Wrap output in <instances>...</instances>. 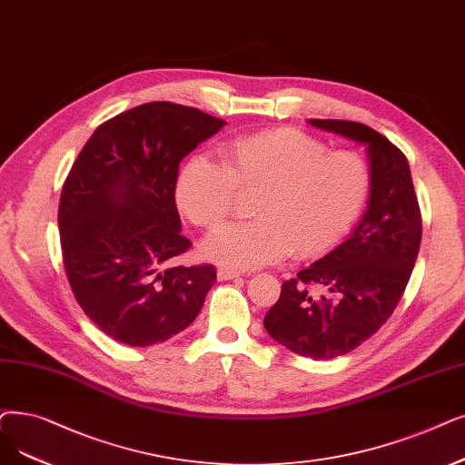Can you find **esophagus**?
Returning <instances> with one entry per match:
<instances>
[{
    "instance_id": "esophagus-1",
    "label": "esophagus",
    "mask_w": 465,
    "mask_h": 465,
    "mask_svg": "<svg viewBox=\"0 0 465 465\" xmlns=\"http://www.w3.org/2000/svg\"><path fill=\"white\" fill-rule=\"evenodd\" d=\"M216 275H218V281H230V279H237L241 273L230 268H220Z\"/></svg>"
}]
</instances>
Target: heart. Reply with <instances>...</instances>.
Masks as SVG:
<instances>
[{
    "label": "heart",
    "mask_w": 465,
    "mask_h": 465,
    "mask_svg": "<svg viewBox=\"0 0 465 465\" xmlns=\"http://www.w3.org/2000/svg\"><path fill=\"white\" fill-rule=\"evenodd\" d=\"M254 192V220L214 233L201 249L232 270H254L287 256L313 258L348 235L369 199L371 173L350 150H327L292 127L239 136L220 150V163L192 157L180 169L174 199L195 226L224 224L237 193Z\"/></svg>",
    "instance_id": "b5f03b06"
}]
</instances>
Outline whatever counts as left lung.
Listing matches in <instances>:
<instances>
[{
	"instance_id": "8db88e82",
	"label": "left lung",
	"mask_w": 465,
	"mask_h": 465,
	"mask_svg": "<svg viewBox=\"0 0 465 465\" xmlns=\"http://www.w3.org/2000/svg\"><path fill=\"white\" fill-rule=\"evenodd\" d=\"M308 124L367 146L369 207L348 241L282 282L264 327L287 350L327 361L359 348L391 317L418 258L421 214L409 161L386 136L346 119ZM313 284L326 292L312 293Z\"/></svg>"
}]
</instances>
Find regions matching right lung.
<instances>
[{
	"instance_id": "right-lung-1",
	"label": "right lung",
	"mask_w": 465,
	"mask_h": 465,
	"mask_svg": "<svg viewBox=\"0 0 465 465\" xmlns=\"http://www.w3.org/2000/svg\"><path fill=\"white\" fill-rule=\"evenodd\" d=\"M226 121L197 108L148 103L87 140L58 203L63 260L85 315L131 348L161 344L192 325L216 281L211 264L174 266L178 165Z\"/></svg>"
}]
</instances>
